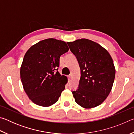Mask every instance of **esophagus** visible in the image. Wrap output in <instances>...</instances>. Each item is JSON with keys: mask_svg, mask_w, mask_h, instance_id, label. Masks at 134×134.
Returning <instances> with one entry per match:
<instances>
[{"mask_svg": "<svg viewBox=\"0 0 134 134\" xmlns=\"http://www.w3.org/2000/svg\"><path fill=\"white\" fill-rule=\"evenodd\" d=\"M68 77H69V80L70 81V80H71V75H69V76H68Z\"/></svg>", "mask_w": 134, "mask_h": 134, "instance_id": "esophagus-1", "label": "esophagus"}]
</instances>
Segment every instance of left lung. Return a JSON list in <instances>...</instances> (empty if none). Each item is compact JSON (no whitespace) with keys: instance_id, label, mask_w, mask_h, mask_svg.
<instances>
[{"instance_id":"8db88e82","label":"left lung","mask_w":134,"mask_h":134,"mask_svg":"<svg viewBox=\"0 0 134 134\" xmlns=\"http://www.w3.org/2000/svg\"><path fill=\"white\" fill-rule=\"evenodd\" d=\"M81 69L77 90L72 92L76 102L85 109L102 103L112 90L115 67L112 57L98 43L82 38L67 42Z\"/></svg>"}]
</instances>
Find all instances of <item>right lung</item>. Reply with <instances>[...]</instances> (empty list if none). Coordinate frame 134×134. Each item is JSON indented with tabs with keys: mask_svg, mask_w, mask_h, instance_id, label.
<instances>
[{
	"mask_svg": "<svg viewBox=\"0 0 134 134\" xmlns=\"http://www.w3.org/2000/svg\"><path fill=\"white\" fill-rule=\"evenodd\" d=\"M69 49L63 41L48 38L32 45L25 54L21 80L27 96L36 105L48 107L58 101L68 79L55 70L60 56Z\"/></svg>",
	"mask_w": 134,
	"mask_h": 134,
	"instance_id": "1",
	"label": "right lung"
}]
</instances>
